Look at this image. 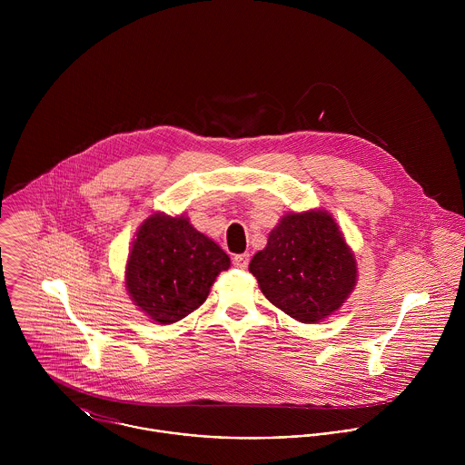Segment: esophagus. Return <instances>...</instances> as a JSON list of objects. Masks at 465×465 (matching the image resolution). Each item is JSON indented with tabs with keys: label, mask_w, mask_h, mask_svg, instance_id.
<instances>
[{
	"label": "esophagus",
	"mask_w": 465,
	"mask_h": 465,
	"mask_svg": "<svg viewBox=\"0 0 465 465\" xmlns=\"http://www.w3.org/2000/svg\"><path fill=\"white\" fill-rule=\"evenodd\" d=\"M249 262H251L249 254H236L232 258V265L236 266V268H242V270H245L249 266Z\"/></svg>",
	"instance_id": "34e87169"
}]
</instances>
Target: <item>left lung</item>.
Wrapping results in <instances>:
<instances>
[{"label":"left lung","instance_id":"obj_1","mask_svg":"<svg viewBox=\"0 0 465 465\" xmlns=\"http://www.w3.org/2000/svg\"><path fill=\"white\" fill-rule=\"evenodd\" d=\"M249 270L266 299L313 324L336 312L356 284V262L326 211L286 214Z\"/></svg>","mask_w":465,"mask_h":465}]
</instances>
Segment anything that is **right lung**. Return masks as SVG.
<instances>
[{"label": "right lung", "instance_id": "add662e5", "mask_svg": "<svg viewBox=\"0 0 465 465\" xmlns=\"http://www.w3.org/2000/svg\"><path fill=\"white\" fill-rule=\"evenodd\" d=\"M229 265V256L188 218L152 214L134 240L127 290L152 321L173 324L199 308Z\"/></svg>", "mask_w": 465, "mask_h": 465}]
</instances>
